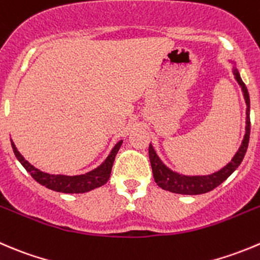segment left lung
Listing matches in <instances>:
<instances>
[{
    "mask_svg": "<svg viewBox=\"0 0 260 260\" xmlns=\"http://www.w3.org/2000/svg\"><path fill=\"white\" fill-rule=\"evenodd\" d=\"M233 63V60H231ZM233 74L238 84L240 85L241 91H243L244 99H245L246 104V120H245V135H244L241 145L234 157L231 158L230 162L228 165L223 166L218 171H215L208 175H184V174L178 173V171L171 170L170 168L162 162L158 155L156 153L153 146L150 143L148 147V156H150L151 168H152L153 179H155L156 184L164 190H169L171 193L178 194H185V196H196V194H203L207 191L212 190L216 186L220 185L222 181H225L243 161L244 156H245L246 148L249 145V136H250V99H249V92L246 89L245 84L241 80L239 70L236 67V63H234Z\"/></svg>",
    "mask_w": 260,
    "mask_h": 260,
    "instance_id": "obj_1",
    "label": "left lung"
}]
</instances>
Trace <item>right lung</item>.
<instances>
[{
	"mask_svg": "<svg viewBox=\"0 0 260 260\" xmlns=\"http://www.w3.org/2000/svg\"><path fill=\"white\" fill-rule=\"evenodd\" d=\"M123 140L118 141L117 145L113 147L108 157L105 158L104 162L100 164L96 169L89 171V173L81 174V175H60V174H48L44 171L39 170L27 160H25L24 156L17 151L15 143L11 141L12 150H14L15 156L20 161L22 166L26 169L27 173L35 179L39 184L48 189H52L59 193H86V191L92 190L95 188L104 185L110 178L112 173V166L114 162V158L122 146Z\"/></svg>",
	"mask_w": 260,
	"mask_h": 260,
	"instance_id": "right-lung-1",
	"label": "right lung"
}]
</instances>
